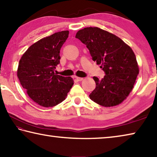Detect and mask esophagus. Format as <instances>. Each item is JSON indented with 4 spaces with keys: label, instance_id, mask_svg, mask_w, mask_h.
Segmentation results:
<instances>
[{
    "label": "esophagus",
    "instance_id": "34e87169",
    "mask_svg": "<svg viewBox=\"0 0 157 157\" xmlns=\"http://www.w3.org/2000/svg\"><path fill=\"white\" fill-rule=\"evenodd\" d=\"M75 78H76V79L78 81H82L84 79V78H79V77H75Z\"/></svg>",
    "mask_w": 157,
    "mask_h": 157
}]
</instances>
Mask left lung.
<instances>
[{
  "label": "left lung",
  "instance_id": "1",
  "mask_svg": "<svg viewBox=\"0 0 157 157\" xmlns=\"http://www.w3.org/2000/svg\"><path fill=\"white\" fill-rule=\"evenodd\" d=\"M75 37L86 45L92 59L106 74L102 79L93 78L96 87L90 99L105 107L120 105L132 91L139 73L131 47L115 34L97 27L82 29Z\"/></svg>",
  "mask_w": 157,
  "mask_h": 157
}]
</instances>
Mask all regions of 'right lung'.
I'll list each match as a JSON object with an SVG mask.
<instances>
[{"label":"right lung","instance_id":"add662e5","mask_svg":"<svg viewBox=\"0 0 157 157\" xmlns=\"http://www.w3.org/2000/svg\"><path fill=\"white\" fill-rule=\"evenodd\" d=\"M64 30L40 39L32 45L18 63L17 76L32 100L44 107H52L66 99L74 81L55 73L60 63L59 52L68 37Z\"/></svg>","mask_w":157,"mask_h":157}]
</instances>
